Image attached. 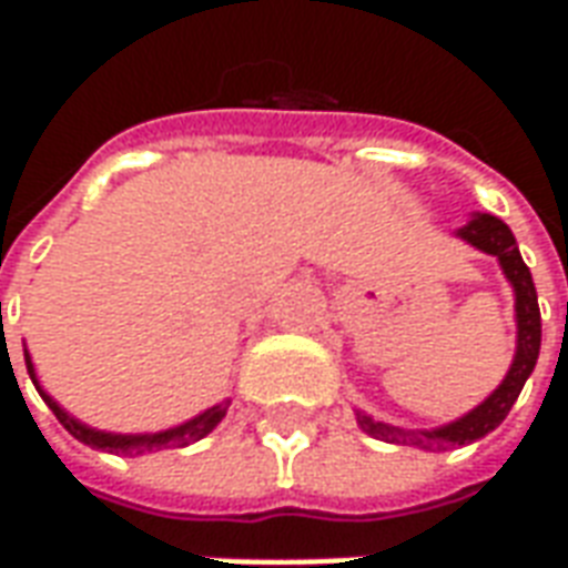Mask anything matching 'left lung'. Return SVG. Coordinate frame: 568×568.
I'll use <instances>...</instances> for the list:
<instances>
[{"instance_id":"1","label":"left lung","mask_w":568,"mask_h":568,"mask_svg":"<svg viewBox=\"0 0 568 568\" xmlns=\"http://www.w3.org/2000/svg\"><path fill=\"white\" fill-rule=\"evenodd\" d=\"M463 240H468L471 246H477L487 255H496L501 264L505 276L511 280L514 295H517V353H514V365L508 371V377L501 381L496 393L489 395L484 405H477L471 414H465L463 419H456L450 426H440L435 432H407V428L386 426V423H374L368 414H358V426L365 428L368 435L389 444H407V447H419V450H447V447H463L471 440L484 438L487 432L499 426L501 419L508 417V410L517 402V395L524 389L526 377L532 374L538 358V346H541V313H538V295L532 285V273L517 252V240H514L511 227L480 212L471 222L459 231Z\"/></svg>"}]
</instances>
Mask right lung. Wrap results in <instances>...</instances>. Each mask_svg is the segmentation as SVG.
Segmentation results:
<instances>
[{
    "label": "right lung",
    "instance_id": "1",
    "mask_svg": "<svg viewBox=\"0 0 568 568\" xmlns=\"http://www.w3.org/2000/svg\"><path fill=\"white\" fill-rule=\"evenodd\" d=\"M27 371H30V377H32V383H36L39 395H42L44 402H48V407L54 410V417L63 423V428H67L72 438L84 440V444H91V447H97V450L124 453V456L163 450V447H185V444H194V440L206 438L212 428L222 423V417L227 414V405H231V402H222V405L210 407L206 414H200V417H194L191 423H185V426L166 428V432H158V435H112V432H97V428L81 426L79 419L69 417L67 410L57 405L51 395H44L42 386H39V381H36V374H32L30 353H27Z\"/></svg>",
    "mask_w": 568,
    "mask_h": 568
}]
</instances>
